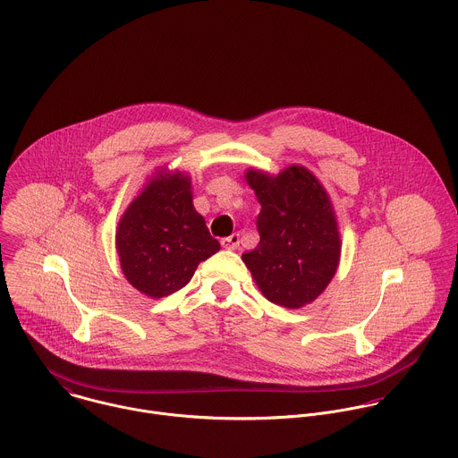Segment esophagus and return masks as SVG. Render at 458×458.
I'll use <instances>...</instances> for the list:
<instances>
[{
	"mask_svg": "<svg viewBox=\"0 0 458 458\" xmlns=\"http://www.w3.org/2000/svg\"><path fill=\"white\" fill-rule=\"evenodd\" d=\"M220 245H222L224 249H227V250H236V249L240 247V234L234 233V234L227 236V238H222V240H220Z\"/></svg>",
	"mask_w": 458,
	"mask_h": 458,
	"instance_id": "esophagus-1",
	"label": "esophagus"
}]
</instances>
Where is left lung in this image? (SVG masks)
<instances>
[{
	"mask_svg": "<svg viewBox=\"0 0 458 458\" xmlns=\"http://www.w3.org/2000/svg\"><path fill=\"white\" fill-rule=\"evenodd\" d=\"M261 204L259 245L242 256L266 300L285 309L312 303L336 273L340 233L321 182L303 165L278 174L247 169Z\"/></svg>",
	"mask_w": 458,
	"mask_h": 458,
	"instance_id": "8db88e82",
	"label": "left lung"
}]
</instances>
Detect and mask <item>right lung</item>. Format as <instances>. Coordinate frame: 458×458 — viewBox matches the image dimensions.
<instances>
[{"instance_id":"1","label":"right lung","mask_w":458,"mask_h":458,"mask_svg":"<svg viewBox=\"0 0 458 458\" xmlns=\"http://www.w3.org/2000/svg\"><path fill=\"white\" fill-rule=\"evenodd\" d=\"M220 250L192 202V180L158 169L133 197L116 227V252L125 278L158 300L191 282L199 262Z\"/></svg>"}]
</instances>
